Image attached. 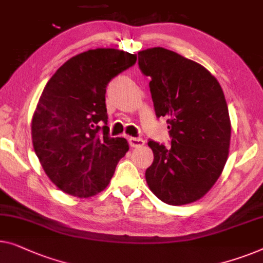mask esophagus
Segmentation results:
<instances>
[{
	"mask_svg": "<svg viewBox=\"0 0 263 263\" xmlns=\"http://www.w3.org/2000/svg\"><path fill=\"white\" fill-rule=\"evenodd\" d=\"M129 144L130 147L136 148V147H142L144 144V140L140 139V138H129Z\"/></svg>",
	"mask_w": 263,
	"mask_h": 263,
	"instance_id": "obj_1",
	"label": "esophagus"
}]
</instances>
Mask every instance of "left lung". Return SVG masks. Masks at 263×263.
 <instances>
[{
	"label": "left lung",
	"mask_w": 263,
	"mask_h": 263,
	"mask_svg": "<svg viewBox=\"0 0 263 263\" xmlns=\"http://www.w3.org/2000/svg\"><path fill=\"white\" fill-rule=\"evenodd\" d=\"M139 54V67L151 77L155 115L166 117L171 146L153 140L146 171L151 191L170 205L200 199L212 186L229 154L231 125L223 90L204 66L162 47Z\"/></svg>",
	"instance_id": "1"
}]
</instances>
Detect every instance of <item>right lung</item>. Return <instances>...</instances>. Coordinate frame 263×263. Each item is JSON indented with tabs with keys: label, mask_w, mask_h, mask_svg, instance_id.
Returning <instances> with one entry per match:
<instances>
[{
	"label": "right lung",
	"mask_w": 263,
	"mask_h": 263,
	"mask_svg": "<svg viewBox=\"0 0 263 263\" xmlns=\"http://www.w3.org/2000/svg\"><path fill=\"white\" fill-rule=\"evenodd\" d=\"M136 54L115 48L72 57L47 82L32 120V140L45 173L68 195L86 198L108 186L127 140L110 138L105 89Z\"/></svg>",
	"instance_id": "right-lung-1"
}]
</instances>
